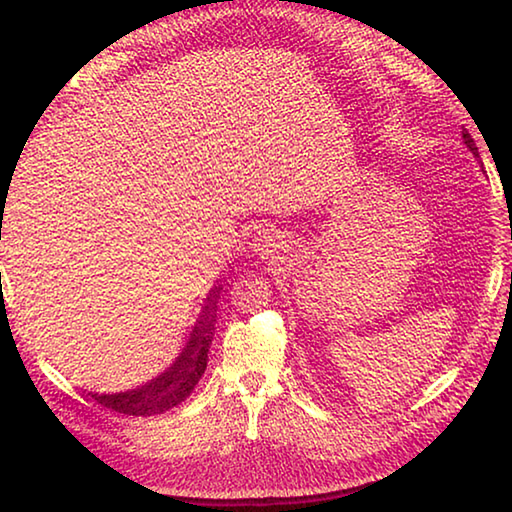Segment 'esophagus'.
Here are the masks:
<instances>
[{
	"label": "esophagus",
	"mask_w": 512,
	"mask_h": 512,
	"mask_svg": "<svg viewBox=\"0 0 512 512\" xmlns=\"http://www.w3.org/2000/svg\"><path fill=\"white\" fill-rule=\"evenodd\" d=\"M259 241H266V237H262V239H259ZM255 246H259V244H255Z\"/></svg>",
	"instance_id": "1"
}]
</instances>
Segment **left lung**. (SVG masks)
I'll return each mask as SVG.
<instances>
[{"instance_id": "8db88e82", "label": "left lung", "mask_w": 512, "mask_h": 512, "mask_svg": "<svg viewBox=\"0 0 512 512\" xmlns=\"http://www.w3.org/2000/svg\"><path fill=\"white\" fill-rule=\"evenodd\" d=\"M463 140H465V144L470 146V151L476 155V158H479V149H476V144H474V140H472V135L467 133V131H463Z\"/></svg>"}]
</instances>
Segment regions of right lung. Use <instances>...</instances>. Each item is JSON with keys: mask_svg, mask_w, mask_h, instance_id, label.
<instances>
[{"mask_svg": "<svg viewBox=\"0 0 512 512\" xmlns=\"http://www.w3.org/2000/svg\"><path fill=\"white\" fill-rule=\"evenodd\" d=\"M221 291V284L216 287L210 298H207V305L201 320L194 327L192 339H189L185 352L180 354L176 363L162 372L158 379L149 381L142 388H135V391L128 393H117V395H97L92 397L101 406H106L110 411L124 413V415H155L173 409V406L185 402L189 393L194 391L198 379L207 368V348L212 343V323H214V307H216V293Z\"/></svg>", "mask_w": 512, "mask_h": 512, "instance_id": "1", "label": "right lung"}]
</instances>
